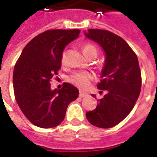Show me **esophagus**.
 Returning <instances> with one entry per match:
<instances>
[{
    "mask_svg": "<svg viewBox=\"0 0 157 157\" xmlns=\"http://www.w3.org/2000/svg\"><path fill=\"white\" fill-rule=\"evenodd\" d=\"M79 96H80V98H86V97H87V96H88V94L81 92H80V94H79Z\"/></svg>",
    "mask_w": 157,
    "mask_h": 157,
    "instance_id": "34e87169",
    "label": "esophagus"
}]
</instances>
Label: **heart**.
<instances>
[{
  "mask_svg": "<svg viewBox=\"0 0 157 157\" xmlns=\"http://www.w3.org/2000/svg\"><path fill=\"white\" fill-rule=\"evenodd\" d=\"M82 52L85 55L86 58L88 59L92 55H97L98 54V48L95 45L90 44V43H86L82 45ZM60 63L62 65H65L67 63V59H66V51H63L60 55ZM93 78V76L91 73L86 71H78L75 72L68 77V82L71 83L76 87L82 90L88 88L90 82Z\"/></svg>",
  "mask_w": 157,
  "mask_h": 157,
  "instance_id": "obj_1",
  "label": "heart"
}]
</instances>
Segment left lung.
<instances>
[{
    "label": "left lung",
    "mask_w": 157,
    "mask_h": 157,
    "mask_svg": "<svg viewBox=\"0 0 157 157\" xmlns=\"http://www.w3.org/2000/svg\"><path fill=\"white\" fill-rule=\"evenodd\" d=\"M86 36L104 49L106 60L98 88L107 91L94 110L86 112L92 125L112 128L123 121L135 107L141 89V71L138 58L126 42L103 29H88ZM96 98V95L92 94Z\"/></svg>",
    "instance_id": "8db88e82"
}]
</instances>
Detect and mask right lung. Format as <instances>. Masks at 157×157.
I'll use <instances>...</instances> for the list:
<instances>
[{
	"label": "right lung",
	"instance_id": "obj_1",
	"mask_svg": "<svg viewBox=\"0 0 157 157\" xmlns=\"http://www.w3.org/2000/svg\"><path fill=\"white\" fill-rule=\"evenodd\" d=\"M79 29H52L39 33L26 45L13 71L16 101L33 124L43 128L60 124L67 107L78 98V89L63 83L51 91L50 82L61 67L65 46L80 34Z\"/></svg>",
	"mask_w": 157,
	"mask_h": 157
}]
</instances>
